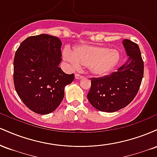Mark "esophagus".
Instances as JSON below:
<instances>
[{
    "label": "esophagus",
    "instance_id": "esophagus-1",
    "mask_svg": "<svg viewBox=\"0 0 157 157\" xmlns=\"http://www.w3.org/2000/svg\"><path fill=\"white\" fill-rule=\"evenodd\" d=\"M81 78H82V75H80V74H78V73L75 74V79H77V80H80V79H81Z\"/></svg>",
    "mask_w": 157,
    "mask_h": 157
}]
</instances>
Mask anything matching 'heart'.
I'll use <instances>...</instances> for the list:
<instances>
[{
    "instance_id": "heart-1",
    "label": "heart",
    "mask_w": 157,
    "mask_h": 157,
    "mask_svg": "<svg viewBox=\"0 0 157 157\" xmlns=\"http://www.w3.org/2000/svg\"><path fill=\"white\" fill-rule=\"evenodd\" d=\"M64 58L75 66L87 67L94 76L102 77L109 75L116 67L120 53L117 50L105 46L79 45L74 47L71 53L65 52Z\"/></svg>"
}]
</instances>
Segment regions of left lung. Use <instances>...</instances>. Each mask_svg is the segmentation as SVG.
<instances>
[{"label": "left lung", "mask_w": 157, "mask_h": 157, "mask_svg": "<svg viewBox=\"0 0 157 157\" xmlns=\"http://www.w3.org/2000/svg\"><path fill=\"white\" fill-rule=\"evenodd\" d=\"M122 44L129 57L126 63L111 75L91 78L88 100L100 111L114 112L125 108L134 100L141 85L144 63L140 47L128 39Z\"/></svg>", "instance_id": "1"}]
</instances>
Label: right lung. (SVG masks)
<instances>
[{
    "mask_svg": "<svg viewBox=\"0 0 157 157\" xmlns=\"http://www.w3.org/2000/svg\"><path fill=\"white\" fill-rule=\"evenodd\" d=\"M61 41L55 36H30L21 43L14 59L13 80L21 100L33 112L47 114L58 107L64 88L75 79L59 67Z\"/></svg>",
    "mask_w": 157,
    "mask_h": 157,
    "instance_id": "1",
    "label": "right lung"
}]
</instances>
